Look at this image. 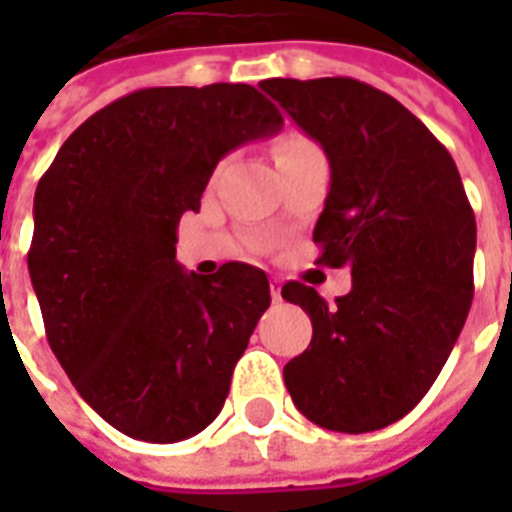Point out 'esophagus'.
<instances>
[{
  "mask_svg": "<svg viewBox=\"0 0 512 512\" xmlns=\"http://www.w3.org/2000/svg\"><path fill=\"white\" fill-rule=\"evenodd\" d=\"M271 297H273V303H281V284H279V281H271Z\"/></svg>",
  "mask_w": 512,
  "mask_h": 512,
  "instance_id": "obj_1",
  "label": "esophagus"
}]
</instances>
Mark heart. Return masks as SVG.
<instances>
[{
  "instance_id": "obj_1",
  "label": "heart",
  "mask_w": 512,
  "mask_h": 512,
  "mask_svg": "<svg viewBox=\"0 0 512 512\" xmlns=\"http://www.w3.org/2000/svg\"><path fill=\"white\" fill-rule=\"evenodd\" d=\"M303 148H316L308 138L303 135H289L287 140H281L279 148H276V159L279 156H287V154H295V151H303Z\"/></svg>"
}]
</instances>
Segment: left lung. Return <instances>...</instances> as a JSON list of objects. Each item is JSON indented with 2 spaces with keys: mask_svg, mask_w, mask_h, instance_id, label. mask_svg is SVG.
<instances>
[{
  "mask_svg": "<svg viewBox=\"0 0 512 512\" xmlns=\"http://www.w3.org/2000/svg\"><path fill=\"white\" fill-rule=\"evenodd\" d=\"M260 90L324 148L332 183L313 241L319 263L353 276L335 303L284 284L281 297L313 324L284 382L321 428L380 430L420 404L465 327L476 215L449 151L388 92L350 76L265 79Z\"/></svg>",
  "mask_w": 512,
  "mask_h": 512,
  "instance_id": "obj_1",
  "label": "left lung"
}]
</instances>
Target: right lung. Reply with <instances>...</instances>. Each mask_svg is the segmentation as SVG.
<instances>
[{
    "instance_id": "obj_1",
    "label": "right lung",
    "mask_w": 512,
    "mask_h": 512,
    "mask_svg": "<svg viewBox=\"0 0 512 512\" xmlns=\"http://www.w3.org/2000/svg\"><path fill=\"white\" fill-rule=\"evenodd\" d=\"M281 124L249 84L135 90L76 127L36 185L28 273L47 342L124 436L172 444L223 409L271 289L244 263L183 273L175 231L217 162Z\"/></svg>"
}]
</instances>
